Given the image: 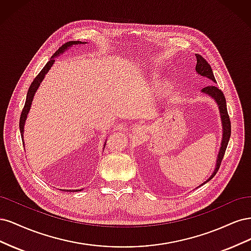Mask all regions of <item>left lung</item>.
<instances>
[{"instance_id":"left-lung-1","label":"left lung","mask_w":251,"mask_h":251,"mask_svg":"<svg viewBox=\"0 0 251 251\" xmlns=\"http://www.w3.org/2000/svg\"><path fill=\"white\" fill-rule=\"evenodd\" d=\"M197 57V65H196V71L199 75L203 77H206L210 79L212 82H217L216 78L214 76V73H212L211 67L210 65L206 62V59H204L200 54H196ZM201 92L203 94H206L207 96L214 98L215 101L217 102L219 110H220V115H221V120H222V128H223V134H222V142H221V148H220L218 158H217V163H216V169L214 170V173L211 174V176L202 183L201 185L205 184L206 182L211 180L215 177V175L217 174L220 165H221L222 159L224 157L225 151L227 146H228V141L230 138V134H231V125H230V119L228 116V113H227V107H226V100L223 92L220 89L217 88L215 85H209L207 87H205L201 90ZM200 185V186H201Z\"/></svg>"}]
</instances>
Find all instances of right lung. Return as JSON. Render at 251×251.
Returning <instances> with one entry per match:
<instances>
[{"label":"right lung","mask_w":251,"mask_h":251,"mask_svg":"<svg viewBox=\"0 0 251 251\" xmlns=\"http://www.w3.org/2000/svg\"><path fill=\"white\" fill-rule=\"evenodd\" d=\"M78 44H86V42L71 41V42H67L66 44L63 45L62 47H59V49L54 53V54H53V55L51 56L49 62L46 64V66H45V67L43 68L42 71H41L39 74H37V76L34 78V80L32 81L31 85H30L29 90H28V92H27L26 102H25L24 108H23V111H22V114H21V118H20V132H21V135H22V139H23V137H24V126H25V121H26L27 115H28V113H29L30 107H31V103H32V100H33V96H34V94H35V92H36L37 88L40 87L42 80H43L44 77H45V75H46V74L48 73V71L50 70V68L52 67V65L54 64L55 57H56V56H58L59 54H62V53H64L69 47L73 46V45H78ZM23 141H24V139H23ZM104 146H105V142H104ZM79 191H81V189H78V192H79ZM67 192H77V189H76V191H74V189H72V191L70 189V191H69V189H68Z\"/></svg>","instance_id":"1"}]
</instances>
